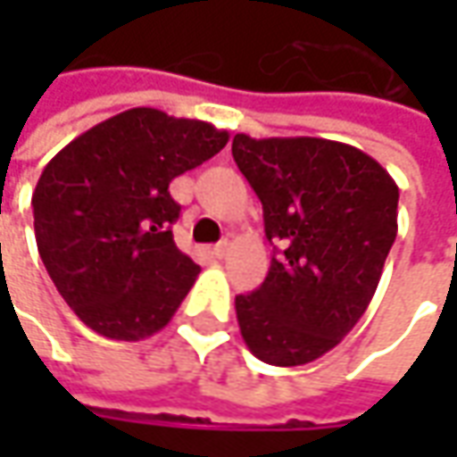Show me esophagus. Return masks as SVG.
Masks as SVG:
<instances>
[{
    "instance_id": "34e87169",
    "label": "esophagus",
    "mask_w": 457,
    "mask_h": 457,
    "mask_svg": "<svg viewBox=\"0 0 457 457\" xmlns=\"http://www.w3.org/2000/svg\"><path fill=\"white\" fill-rule=\"evenodd\" d=\"M228 249H231V244H228V241H220V244L213 246V254L219 256V259H223V256L228 254Z\"/></svg>"
}]
</instances>
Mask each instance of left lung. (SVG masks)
I'll use <instances>...</instances> for the list:
<instances>
[{
	"instance_id": "8db88e82",
	"label": "left lung",
	"mask_w": 457,
	"mask_h": 457,
	"mask_svg": "<svg viewBox=\"0 0 457 457\" xmlns=\"http://www.w3.org/2000/svg\"><path fill=\"white\" fill-rule=\"evenodd\" d=\"M234 160L282 241L262 287L237 297L256 359L303 366L359 323L396 238L399 187L374 157L320 137H234Z\"/></svg>"
}]
</instances>
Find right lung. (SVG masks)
Here are the masks:
<instances>
[{"label": "right lung", "instance_id": "obj_1", "mask_svg": "<svg viewBox=\"0 0 457 457\" xmlns=\"http://www.w3.org/2000/svg\"><path fill=\"white\" fill-rule=\"evenodd\" d=\"M226 129L139 106L65 145L32 193L35 241L68 307L98 336L162 330L201 267L175 246L170 183L219 154Z\"/></svg>", "mask_w": 457, "mask_h": 457}]
</instances>
